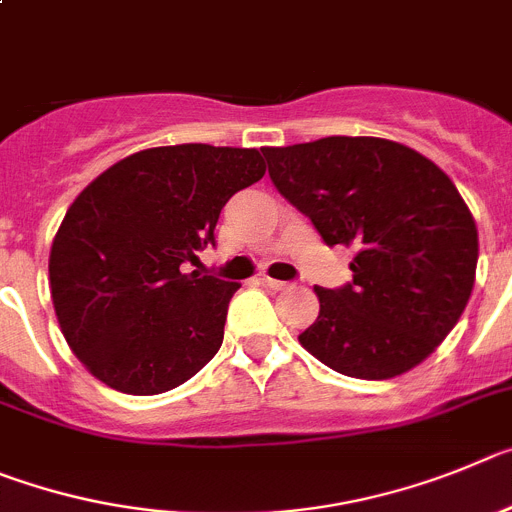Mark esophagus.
I'll use <instances>...</instances> for the list:
<instances>
[{
    "mask_svg": "<svg viewBox=\"0 0 512 512\" xmlns=\"http://www.w3.org/2000/svg\"><path fill=\"white\" fill-rule=\"evenodd\" d=\"M260 283L267 285V288H273V290H285V288H290L288 280H275V278H267V275H262Z\"/></svg>",
    "mask_w": 512,
    "mask_h": 512,
    "instance_id": "34e87169",
    "label": "esophagus"
}]
</instances>
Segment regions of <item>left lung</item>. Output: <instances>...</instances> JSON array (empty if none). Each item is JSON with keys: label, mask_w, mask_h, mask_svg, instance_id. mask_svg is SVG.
I'll list each match as a JSON object with an SVG mask.
<instances>
[{"label": "left lung", "mask_w": 512, "mask_h": 512, "mask_svg": "<svg viewBox=\"0 0 512 512\" xmlns=\"http://www.w3.org/2000/svg\"><path fill=\"white\" fill-rule=\"evenodd\" d=\"M280 193L326 245H354V278L316 288L298 342L326 367L388 380L421 365L457 326L477 270V227L444 170L380 137L262 147Z\"/></svg>", "instance_id": "left-lung-1"}]
</instances>
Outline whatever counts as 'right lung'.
Masks as SVG:
<instances>
[{
  "label": "right lung",
  "instance_id": "obj_1",
  "mask_svg": "<svg viewBox=\"0 0 512 512\" xmlns=\"http://www.w3.org/2000/svg\"><path fill=\"white\" fill-rule=\"evenodd\" d=\"M265 176L257 150L150 147L78 193L50 250V296L94 377L130 395L191 380L219 352L239 283L183 262L214 245L234 193Z\"/></svg>",
  "mask_w": 512,
  "mask_h": 512
}]
</instances>
